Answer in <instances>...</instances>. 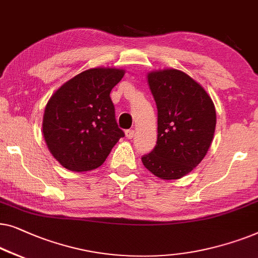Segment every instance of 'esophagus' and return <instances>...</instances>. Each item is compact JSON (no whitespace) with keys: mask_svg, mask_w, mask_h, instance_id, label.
Returning <instances> with one entry per match:
<instances>
[{"mask_svg":"<svg viewBox=\"0 0 258 258\" xmlns=\"http://www.w3.org/2000/svg\"><path fill=\"white\" fill-rule=\"evenodd\" d=\"M125 134H126V138H127V139H132V138L134 137V130H126L125 131Z\"/></svg>","mask_w":258,"mask_h":258,"instance_id":"esophagus-1","label":"esophagus"}]
</instances>
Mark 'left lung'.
Returning a JSON list of instances; mask_svg holds the SVG:
<instances>
[{"instance_id": "obj_1", "label": "left lung", "mask_w": 258, "mask_h": 258, "mask_svg": "<svg viewBox=\"0 0 258 258\" xmlns=\"http://www.w3.org/2000/svg\"><path fill=\"white\" fill-rule=\"evenodd\" d=\"M147 77L158 108V140L141 161L160 179H180L208 152L215 132V106L205 89L182 71L167 69Z\"/></svg>"}]
</instances>
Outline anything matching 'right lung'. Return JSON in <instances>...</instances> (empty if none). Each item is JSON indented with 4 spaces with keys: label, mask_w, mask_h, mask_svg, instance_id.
Instances as JSON below:
<instances>
[{
    "label": "right lung",
    "mask_w": 258,
    "mask_h": 258,
    "mask_svg": "<svg viewBox=\"0 0 258 258\" xmlns=\"http://www.w3.org/2000/svg\"><path fill=\"white\" fill-rule=\"evenodd\" d=\"M125 71L90 69L61 85L46 104L43 136L59 164L86 172L104 164L125 136L115 120L110 93Z\"/></svg>",
    "instance_id": "right-lung-1"
}]
</instances>
